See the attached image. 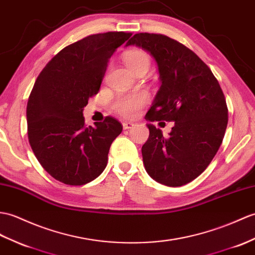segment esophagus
I'll return each instance as SVG.
<instances>
[{
	"label": "esophagus",
	"mask_w": 255,
	"mask_h": 255,
	"mask_svg": "<svg viewBox=\"0 0 255 255\" xmlns=\"http://www.w3.org/2000/svg\"><path fill=\"white\" fill-rule=\"evenodd\" d=\"M135 125L134 124H132V123H129V122H124L123 123V127H124V129H131V128H133Z\"/></svg>",
	"instance_id": "esophagus-1"
}]
</instances>
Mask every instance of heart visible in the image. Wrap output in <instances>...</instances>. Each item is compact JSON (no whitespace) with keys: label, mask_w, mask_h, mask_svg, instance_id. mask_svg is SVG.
<instances>
[{"label":"heart","mask_w":255,"mask_h":255,"mask_svg":"<svg viewBox=\"0 0 255 255\" xmlns=\"http://www.w3.org/2000/svg\"><path fill=\"white\" fill-rule=\"evenodd\" d=\"M124 62L127 65V67L134 73L142 66L149 67L150 58L143 51L130 50L124 56ZM146 102L147 94L143 91H138L129 94H121V96L116 97L112 106L118 114L125 117H133L138 114L139 110Z\"/></svg>","instance_id":"b5f03b06"}]
</instances>
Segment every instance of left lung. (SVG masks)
Listing matches in <instances>:
<instances>
[{
  "label": "left lung",
  "mask_w": 255,
  "mask_h": 255,
  "mask_svg": "<svg viewBox=\"0 0 255 255\" xmlns=\"http://www.w3.org/2000/svg\"><path fill=\"white\" fill-rule=\"evenodd\" d=\"M147 51L157 64L161 88L147 111V122H175L164 137L147 124L149 139L142 158L151 178L180 187L209 166L223 142L228 109L217 79L201 58L166 35L137 33L126 43Z\"/></svg>",
  "instance_id": "obj_1"
}]
</instances>
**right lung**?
I'll use <instances>...</instances> for the list:
<instances>
[{"label":"right lung","instance_id":"1","mask_svg":"<svg viewBox=\"0 0 255 255\" xmlns=\"http://www.w3.org/2000/svg\"><path fill=\"white\" fill-rule=\"evenodd\" d=\"M130 37L123 31L89 35L58 52L35 80L27 104L28 139L41 166L56 180L86 185L108 165L122 124L108 116L87 127L82 112L99 92L111 56Z\"/></svg>","mask_w":255,"mask_h":255}]
</instances>
